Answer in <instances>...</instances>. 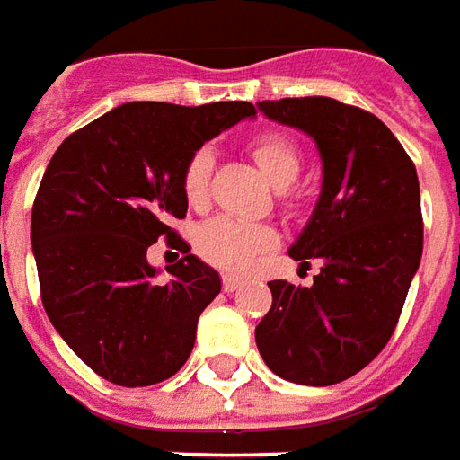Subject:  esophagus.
I'll list each match as a JSON object with an SVG mask.
<instances>
[{
	"label": "esophagus",
	"instance_id": "obj_1",
	"mask_svg": "<svg viewBox=\"0 0 460 460\" xmlns=\"http://www.w3.org/2000/svg\"><path fill=\"white\" fill-rule=\"evenodd\" d=\"M240 288V279H235V277H223V289L225 292H235V289Z\"/></svg>",
	"mask_w": 460,
	"mask_h": 460
}]
</instances>
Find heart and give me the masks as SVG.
I'll return each instance as SVG.
<instances>
[{
  "mask_svg": "<svg viewBox=\"0 0 460 460\" xmlns=\"http://www.w3.org/2000/svg\"><path fill=\"white\" fill-rule=\"evenodd\" d=\"M250 153L257 168L262 171L275 188H288L295 183L299 172V151L295 143L282 133H262L250 143ZM215 155L210 148L195 151L183 168V195L190 205H203L208 198L210 172H213ZM275 245V233L265 225H245L230 217H215L205 223L198 235L195 247L203 260L220 267L225 272H245L260 252H267Z\"/></svg>",
  "mask_w": 460,
  "mask_h": 460,
  "instance_id": "obj_1",
  "label": "heart"
}]
</instances>
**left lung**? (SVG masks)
Returning a JSON list of instances; mask_svg holds the SVG:
<instances>
[{"mask_svg": "<svg viewBox=\"0 0 460 460\" xmlns=\"http://www.w3.org/2000/svg\"><path fill=\"white\" fill-rule=\"evenodd\" d=\"M270 120L307 133L322 190L289 247L319 260L312 288L267 282L272 307L257 349L282 379L332 386L349 379L394 334L423 250L421 193L411 158L374 113L327 96L260 101Z\"/></svg>", "mask_w": 460, "mask_h": 460, "instance_id": "obj_1", "label": "left lung"}]
</instances>
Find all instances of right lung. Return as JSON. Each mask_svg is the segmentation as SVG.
<instances>
[{
    "label": "right lung",
    "mask_w": 460,
    "mask_h": 460,
    "mask_svg": "<svg viewBox=\"0 0 460 460\" xmlns=\"http://www.w3.org/2000/svg\"><path fill=\"white\" fill-rule=\"evenodd\" d=\"M252 116L247 101H133L71 133L49 161L31 208L41 302L61 340L103 379L151 386L190 357L220 275L168 223L188 213V158ZM158 236L184 252L165 283L145 257Z\"/></svg>",
    "instance_id": "1"
}]
</instances>
